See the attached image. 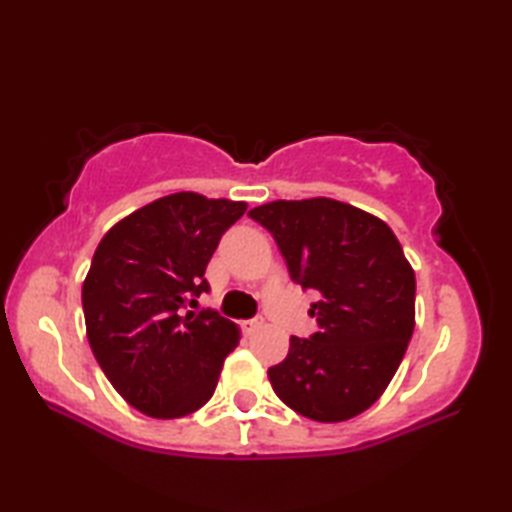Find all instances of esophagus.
<instances>
[{"label":"esophagus","mask_w":512,"mask_h":512,"mask_svg":"<svg viewBox=\"0 0 512 512\" xmlns=\"http://www.w3.org/2000/svg\"><path fill=\"white\" fill-rule=\"evenodd\" d=\"M241 327H244V332H246V334H255L257 329H262V327H264V318H262V316H257V318L244 320V323H241Z\"/></svg>","instance_id":"obj_1"}]
</instances>
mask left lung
Here are the masks:
<instances>
[{"label": "left lung", "instance_id": "left-lung-1", "mask_svg": "<svg viewBox=\"0 0 512 512\" xmlns=\"http://www.w3.org/2000/svg\"><path fill=\"white\" fill-rule=\"evenodd\" d=\"M287 259L291 280L316 289L318 332L291 336L268 368L275 395L316 422H343L375 404L400 368L415 327V273L375 214L334 198L253 207Z\"/></svg>", "mask_w": 512, "mask_h": 512}]
</instances>
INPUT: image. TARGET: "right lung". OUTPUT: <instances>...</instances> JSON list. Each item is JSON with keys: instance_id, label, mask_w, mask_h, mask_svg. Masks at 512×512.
<instances>
[{"instance_id": "add662e5", "label": "right lung", "mask_w": 512, "mask_h": 512, "mask_svg": "<svg viewBox=\"0 0 512 512\" xmlns=\"http://www.w3.org/2000/svg\"><path fill=\"white\" fill-rule=\"evenodd\" d=\"M244 201L178 192L124 216L103 235L83 282L94 359L115 391L149 418L173 420L214 395L239 325L194 298L205 268Z\"/></svg>"}]
</instances>
